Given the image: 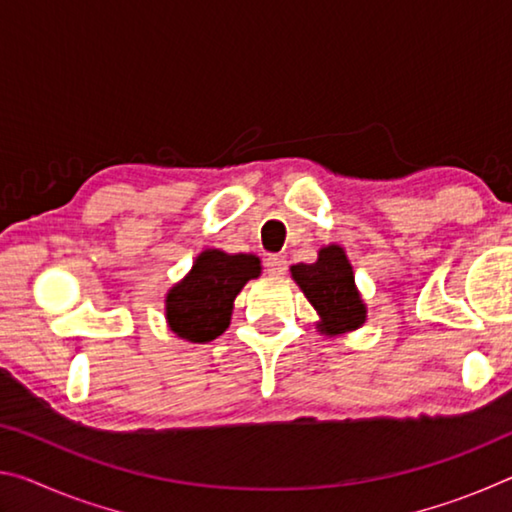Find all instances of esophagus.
Segmentation results:
<instances>
[{"label": "esophagus", "mask_w": 512, "mask_h": 512, "mask_svg": "<svg viewBox=\"0 0 512 512\" xmlns=\"http://www.w3.org/2000/svg\"><path fill=\"white\" fill-rule=\"evenodd\" d=\"M287 257L282 255H268L266 257V273L271 277H282L287 275Z\"/></svg>", "instance_id": "1"}]
</instances>
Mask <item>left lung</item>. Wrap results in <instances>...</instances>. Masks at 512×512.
Segmentation results:
<instances>
[{
    "mask_svg": "<svg viewBox=\"0 0 512 512\" xmlns=\"http://www.w3.org/2000/svg\"><path fill=\"white\" fill-rule=\"evenodd\" d=\"M291 277L311 307L318 311V329L323 334L336 336L352 332L366 323V305L359 296L352 266L341 246L320 248L314 264L291 266Z\"/></svg>",
    "mask_w": 512,
    "mask_h": 512,
    "instance_id": "8db88e82",
    "label": "left lung"
}]
</instances>
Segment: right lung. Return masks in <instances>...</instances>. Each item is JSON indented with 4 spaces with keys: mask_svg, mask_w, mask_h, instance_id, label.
I'll return each instance as SVG.
<instances>
[{
    "mask_svg": "<svg viewBox=\"0 0 512 512\" xmlns=\"http://www.w3.org/2000/svg\"><path fill=\"white\" fill-rule=\"evenodd\" d=\"M259 273L262 262L255 255L203 250L192 271L169 289L164 300V316L171 332L192 343L214 341L230 325L237 293Z\"/></svg>",
    "mask_w": 512,
    "mask_h": 512,
    "instance_id": "obj_1",
    "label": "right lung"
}]
</instances>
